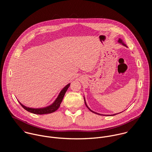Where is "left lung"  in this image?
<instances>
[{
  "instance_id": "obj_1",
  "label": "left lung",
  "mask_w": 152,
  "mask_h": 152,
  "mask_svg": "<svg viewBox=\"0 0 152 152\" xmlns=\"http://www.w3.org/2000/svg\"><path fill=\"white\" fill-rule=\"evenodd\" d=\"M118 43H119L122 44V45H125V46H126V47H127V46H126V45L124 43V42H123V41H122V39H121L120 38L119 39V40H118ZM84 102H85V104H86V107H87V108H88V109L89 110H91L92 112H93V113H96V114H98V115H104V116H113V115H116V113H115V114H113V115H102V114H100V113H96V112H94V111H93V110H92L91 109L89 108L88 107V105H87V103H86V99H85V97H84ZM120 113H121V112H120ZM118 114V113H117Z\"/></svg>"
}]
</instances>
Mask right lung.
<instances>
[{"label":"right lung","mask_w":152,"mask_h":152,"mask_svg":"<svg viewBox=\"0 0 152 152\" xmlns=\"http://www.w3.org/2000/svg\"><path fill=\"white\" fill-rule=\"evenodd\" d=\"M70 86V83L68 84L65 87L63 88V89L60 92L59 95H58L57 98L54 101V102L51 104L50 105L44 107V108H29L27 107L24 105H23L22 104H21L19 101V102L20 104L22 105V107L24 109H26L27 111L34 113V114H37V115H43V114H48V113H53L55 111H56L58 108L60 106V104L63 101V99L64 96L65 92L67 91L68 88H69Z\"/></svg>","instance_id":"obj_1"}]
</instances>
